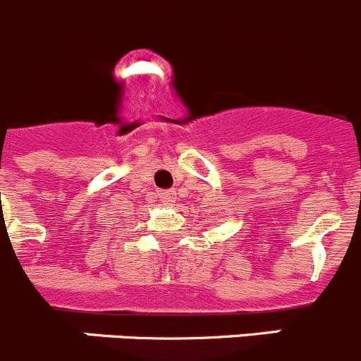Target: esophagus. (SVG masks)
I'll return each mask as SVG.
<instances>
[{
    "label": "esophagus",
    "mask_w": 361,
    "mask_h": 361,
    "mask_svg": "<svg viewBox=\"0 0 361 361\" xmlns=\"http://www.w3.org/2000/svg\"><path fill=\"white\" fill-rule=\"evenodd\" d=\"M159 198H161V202H163V204L171 205L175 202V193H173V191H161Z\"/></svg>",
    "instance_id": "obj_1"
}]
</instances>
